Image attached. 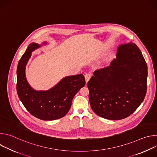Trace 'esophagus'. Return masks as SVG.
Wrapping results in <instances>:
<instances>
[{
	"mask_svg": "<svg viewBox=\"0 0 157 157\" xmlns=\"http://www.w3.org/2000/svg\"><path fill=\"white\" fill-rule=\"evenodd\" d=\"M84 77H85L86 82V83H87V82H88V81H89V79H90V78H91V75L89 74V73H86V74L85 75Z\"/></svg>",
	"mask_w": 157,
	"mask_h": 157,
	"instance_id": "obj_1",
	"label": "esophagus"
}]
</instances>
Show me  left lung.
<instances>
[{"instance_id":"8db88e82","label":"left lung","mask_w":157,"mask_h":157,"mask_svg":"<svg viewBox=\"0 0 157 157\" xmlns=\"http://www.w3.org/2000/svg\"><path fill=\"white\" fill-rule=\"evenodd\" d=\"M116 56L109 66L96 70L87 82L93 110L109 120L131 115L147 92V65L136 44H121Z\"/></svg>"}]
</instances>
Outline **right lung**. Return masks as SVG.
<instances>
[{"mask_svg": "<svg viewBox=\"0 0 157 157\" xmlns=\"http://www.w3.org/2000/svg\"><path fill=\"white\" fill-rule=\"evenodd\" d=\"M47 44L30 43L18 63L17 69V91L18 98L29 113L44 121H53L64 117L70 109L74 96L86 84L82 74L63 78L47 91H36L28 82L25 68L32 52Z\"/></svg>", "mask_w": 157, "mask_h": 157, "instance_id": "add662e5", "label": "right lung"}]
</instances>
